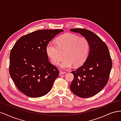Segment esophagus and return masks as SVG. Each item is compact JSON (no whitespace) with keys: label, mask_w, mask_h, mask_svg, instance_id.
I'll return each instance as SVG.
<instances>
[{"label":"esophagus","mask_w":121,"mask_h":121,"mask_svg":"<svg viewBox=\"0 0 121 121\" xmlns=\"http://www.w3.org/2000/svg\"><path fill=\"white\" fill-rule=\"evenodd\" d=\"M66 73V72H63V71H60V75H63V74H65Z\"/></svg>","instance_id":"1"}]
</instances>
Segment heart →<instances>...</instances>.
<instances>
[{"label":"heart","instance_id":"b5f03b06","mask_svg":"<svg viewBox=\"0 0 121 121\" xmlns=\"http://www.w3.org/2000/svg\"><path fill=\"white\" fill-rule=\"evenodd\" d=\"M56 44L50 42L46 47V54L52 63L58 65L65 56L60 67L63 69L82 65L88 56L89 42L84 36L79 37L76 34L66 33L56 40ZM64 55H63V53Z\"/></svg>","mask_w":121,"mask_h":121}]
</instances>
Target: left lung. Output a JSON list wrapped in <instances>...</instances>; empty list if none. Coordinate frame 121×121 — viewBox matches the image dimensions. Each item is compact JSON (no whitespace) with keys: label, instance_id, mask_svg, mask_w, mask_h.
Returning a JSON list of instances; mask_svg holds the SVG:
<instances>
[{"label":"left lung","instance_id":"left-lung-1","mask_svg":"<svg viewBox=\"0 0 121 121\" xmlns=\"http://www.w3.org/2000/svg\"><path fill=\"white\" fill-rule=\"evenodd\" d=\"M86 37L90 50L86 60L81 67L72 71L74 79L69 86L72 92L82 98L97 94L107 84L112 62L106 44L93 32L85 29H72Z\"/></svg>","mask_w":121,"mask_h":121}]
</instances>
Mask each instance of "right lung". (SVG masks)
<instances>
[{"mask_svg": "<svg viewBox=\"0 0 121 121\" xmlns=\"http://www.w3.org/2000/svg\"><path fill=\"white\" fill-rule=\"evenodd\" d=\"M63 31H36L21 37L13 46L9 56V74L17 89L26 95L41 97L52 89L59 71L49 61L46 47Z\"/></svg>", "mask_w": 121, "mask_h": 121, "instance_id": "obj_1", "label": "right lung"}]
</instances>
